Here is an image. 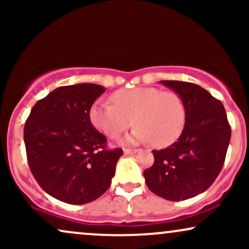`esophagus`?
Segmentation results:
<instances>
[{
    "mask_svg": "<svg viewBox=\"0 0 249 249\" xmlns=\"http://www.w3.org/2000/svg\"><path fill=\"white\" fill-rule=\"evenodd\" d=\"M138 152L137 148H124V153L125 154H134Z\"/></svg>",
    "mask_w": 249,
    "mask_h": 249,
    "instance_id": "1",
    "label": "esophagus"
}]
</instances>
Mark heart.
<instances>
[{"instance_id": "obj_1", "label": "heart", "mask_w": 249, "mask_h": 249, "mask_svg": "<svg viewBox=\"0 0 249 249\" xmlns=\"http://www.w3.org/2000/svg\"><path fill=\"white\" fill-rule=\"evenodd\" d=\"M113 104L98 99L90 108V121L97 130L117 138L138 125L130 141L166 147L179 139L186 124V107L178 93L152 87L123 89L111 95Z\"/></svg>"}]
</instances>
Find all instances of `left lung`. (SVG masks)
Listing matches in <instances>:
<instances>
[{"label": "left lung", "instance_id": "1", "mask_svg": "<svg viewBox=\"0 0 249 249\" xmlns=\"http://www.w3.org/2000/svg\"><path fill=\"white\" fill-rule=\"evenodd\" d=\"M184 101L186 124L176 142L153 150L154 162L144 171L150 191L161 198L179 201L205 192L224 166L231 126L222 103L199 85L160 81Z\"/></svg>", "mask_w": 249, "mask_h": 249}]
</instances>
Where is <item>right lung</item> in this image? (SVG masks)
I'll return each mask as SVG.
<instances>
[{
    "mask_svg": "<svg viewBox=\"0 0 249 249\" xmlns=\"http://www.w3.org/2000/svg\"><path fill=\"white\" fill-rule=\"evenodd\" d=\"M104 91L90 83L57 88L34 105L25 122V151L34 178L67 204H88L107 192L123 154L122 148L107 150V137L89 116Z\"/></svg>",
    "mask_w": 249,
    "mask_h": 249,
    "instance_id": "right-lung-1",
    "label": "right lung"
}]
</instances>
